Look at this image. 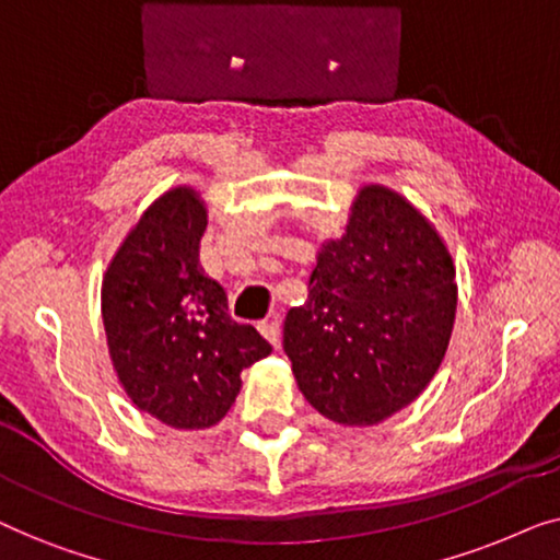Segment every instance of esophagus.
<instances>
[{
    "label": "esophagus",
    "mask_w": 560,
    "mask_h": 560,
    "mask_svg": "<svg viewBox=\"0 0 560 560\" xmlns=\"http://www.w3.org/2000/svg\"><path fill=\"white\" fill-rule=\"evenodd\" d=\"M257 328H259V334H262L265 339L272 343V347H278L280 343V320L278 318L262 320V324H257Z\"/></svg>",
    "instance_id": "1"
}]
</instances>
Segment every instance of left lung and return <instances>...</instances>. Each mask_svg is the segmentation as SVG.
<instances>
[{
    "mask_svg": "<svg viewBox=\"0 0 560 560\" xmlns=\"http://www.w3.org/2000/svg\"><path fill=\"white\" fill-rule=\"evenodd\" d=\"M456 270L435 229L382 186L359 194L347 234L324 244L282 349L320 416L372 425L410 405L446 354Z\"/></svg>",
    "mask_w": 560,
    "mask_h": 560,
    "instance_id": "1",
    "label": "left lung"
}]
</instances>
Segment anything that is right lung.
I'll list each match as a JSON object with an SVG mask.
<instances>
[{
  "label": "right lung",
  "instance_id": "add662e5",
  "mask_svg": "<svg viewBox=\"0 0 560 560\" xmlns=\"http://www.w3.org/2000/svg\"><path fill=\"white\" fill-rule=\"evenodd\" d=\"M206 209L175 188L144 211L114 255L102 316L119 382L137 408L173 428H209L240 393L242 370L270 354L229 316L226 290L198 262Z\"/></svg>",
  "mask_w": 560,
  "mask_h": 560
}]
</instances>
